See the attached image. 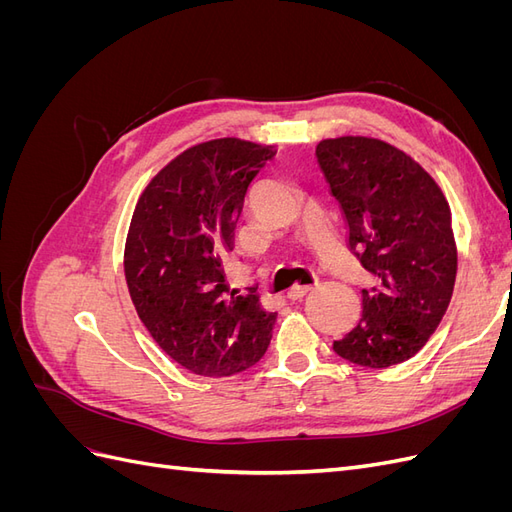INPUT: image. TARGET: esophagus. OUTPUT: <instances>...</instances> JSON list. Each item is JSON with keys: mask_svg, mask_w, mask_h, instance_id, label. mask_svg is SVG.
Listing matches in <instances>:
<instances>
[{"mask_svg": "<svg viewBox=\"0 0 512 512\" xmlns=\"http://www.w3.org/2000/svg\"><path fill=\"white\" fill-rule=\"evenodd\" d=\"M312 290V286H292L290 290H288V299H292V301H299V299H303L305 294Z\"/></svg>", "mask_w": 512, "mask_h": 512, "instance_id": "34e87169", "label": "esophagus"}]
</instances>
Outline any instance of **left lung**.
Masks as SVG:
<instances>
[{
  "label": "left lung",
  "instance_id": "1",
  "mask_svg": "<svg viewBox=\"0 0 512 512\" xmlns=\"http://www.w3.org/2000/svg\"><path fill=\"white\" fill-rule=\"evenodd\" d=\"M316 158L346 218L348 247L376 277L363 290L359 324L333 350L363 367L404 363L427 344L453 297L451 207L421 164L378 138H327Z\"/></svg>",
  "mask_w": 512,
  "mask_h": 512
}]
</instances>
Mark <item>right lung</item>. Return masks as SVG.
<instances>
[{
	"label": "right lung",
	"instance_id": "1",
	"mask_svg": "<svg viewBox=\"0 0 512 512\" xmlns=\"http://www.w3.org/2000/svg\"><path fill=\"white\" fill-rule=\"evenodd\" d=\"M275 156L241 138L185 149L141 194L126 241V282L156 344L198 376H230L267 352L277 314L226 284L243 198Z\"/></svg>",
	"mask_w": 512,
	"mask_h": 512
}]
</instances>
